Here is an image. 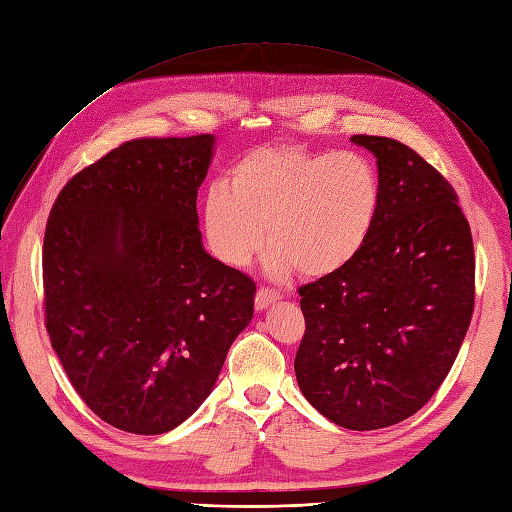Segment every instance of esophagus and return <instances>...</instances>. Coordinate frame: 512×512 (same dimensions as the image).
<instances>
[{"label": "esophagus", "mask_w": 512, "mask_h": 512, "mask_svg": "<svg viewBox=\"0 0 512 512\" xmlns=\"http://www.w3.org/2000/svg\"><path fill=\"white\" fill-rule=\"evenodd\" d=\"M282 297L280 293H275V290H269V288H258L256 293V310H267L269 306H273V303H278Z\"/></svg>", "instance_id": "34e87169"}]
</instances>
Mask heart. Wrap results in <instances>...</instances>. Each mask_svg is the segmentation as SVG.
Listing matches in <instances>:
<instances>
[{
    "label": "heart",
    "mask_w": 512,
    "mask_h": 512,
    "mask_svg": "<svg viewBox=\"0 0 512 512\" xmlns=\"http://www.w3.org/2000/svg\"><path fill=\"white\" fill-rule=\"evenodd\" d=\"M381 206L375 165L364 155L312 153L299 146L258 148L209 187L202 230L209 250L228 267H245L260 250L265 271L284 280L338 273L364 250Z\"/></svg>",
    "instance_id": "1"
}]
</instances>
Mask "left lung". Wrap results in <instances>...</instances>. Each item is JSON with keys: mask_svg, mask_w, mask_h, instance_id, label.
I'll return each instance as SVG.
<instances>
[{"mask_svg": "<svg viewBox=\"0 0 512 512\" xmlns=\"http://www.w3.org/2000/svg\"><path fill=\"white\" fill-rule=\"evenodd\" d=\"M377 159L381 206L364 250L299 288V390L334 424L375 431L420 411L446 379L474 312V243L457 193L390 137L353 135Z\"/></svg>", "mask_w": 512, "mask_h": 512, "instance_id": "obj_1", "label": "left lung"}]
</instances>
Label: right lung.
Masks as SVG:
<instances>
[{"label":"right lung","mask_w":512,"mask_h":512,"mask_svg":"<svg viewBox=\"0 0 512 512\" xmlns=\"http://www.w3.org/2000/svg\"><path fill=\"white\" fill-rule=\"evenodd\" d=\"M215 135L118 146L55 200L43 252L51 347L84 403L168 433L213 392L256 284L202 245L198 189Z\"/></svg>","instance_id":"right-lung-1"}]
</instances>
